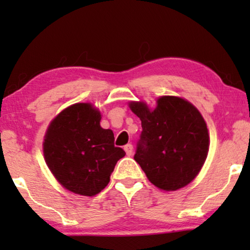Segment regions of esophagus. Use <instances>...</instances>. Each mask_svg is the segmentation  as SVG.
I'll return each instance as SVG.
<instances>
[{"label": "esophagus", "mask_w": 250, "mask_h": 250, "mask_svg": "<svg viewBox=\"0 0 250 250\" xmlns=\"http://www.w3.org/2000/svg\"><path fill=\"white\" fill-rule=\"evenodd\" d=\"M124 150L126 151V155H127V156L133 155V146L132 145H126L124 146Z\"/></svg>", "instance_id": "34e87169"}]
</instances>
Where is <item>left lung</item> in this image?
<instances>
[{
  "mask_svg": "<svg viewBox=\"0 0 250 250\" xmlns=\"http://www.w3.org/2000/svg\"><path fill=\"white\" fill-rule=\"evenodd\" d=\"M129 108L141 119L135 162L148 180L162 190L174 191L189 184L207 158L209 135L203 116L184 99L162 97L150 110L143 102Z\"/></svg>",
  "mask_w": 250,
  "mask_h": 250,
  "instance_id": "1",
  "label": "left lung"
}]
</instances>
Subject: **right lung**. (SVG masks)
<instances>
[{
    "label": "right lung",
    "instance_id": "right-lung-1",
    "mask_svg": "<svg viewBox=\"0 0 250 250\" xmlns=\"http://www.w3.org/2000/svg\"><path fill=\"white\" fill-rule=\"evenodd\" d=\"M100 121V111L92 104H73L53 119L44 139V158L54 177L82 196L101 192L125 156L115 146L114 133L102 128Z\"/></svg>",
    "mask_w": 250,
    "mask_h": 250
}]
</instances>
